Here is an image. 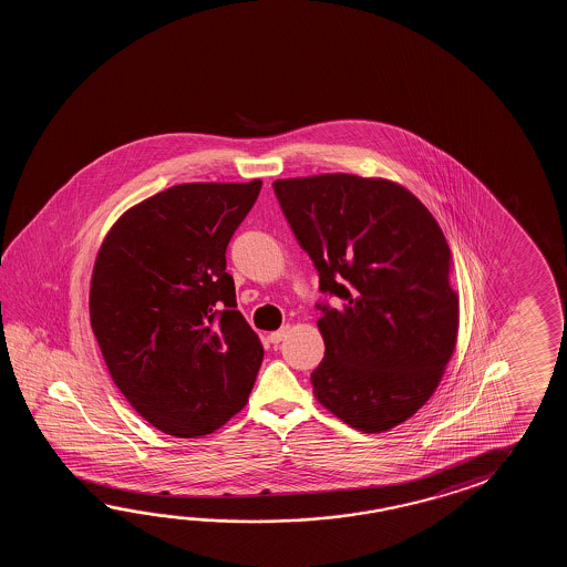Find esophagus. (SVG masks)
Listing matches in <instances>:
<instances>
[{"label": "esophagus", "mask_w": 567, "mask_h": 567, "mask_svg": "<svg viewBox=\"0 0 567 567\" xmlns=\"http://www.w3.org/2000/svg\"><path fill=\"white\" fill-rule=\"evenodd\" d=\"M288 332L289 326H281L279 330H276V332H271V334H269V342H271V344H279L284 338L288 337Z\"/></svg>", "instance_id": "esophagus-1"}]
</instances>
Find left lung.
Instances as JSON below:
<instances>
[{"instance_id":"obj_1","label":"left lung","mask_w":567,"mask_h":567,"mask_svg":"<svg viewBox=\"0 0 567 567\" xmlns=\"http://www.w3.org/2000/svg\"><path fill=\"white\" fill-rule=\"evenodd\" d=\"M296 241L326 298V354L313 395L350 427L374 434L432 398L458 337L450 247L432 213L403 186L352 174L274 182Z\"/></svg>"}]
</instances>
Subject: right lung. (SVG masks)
Here are the masks:
<instances>
[{
    "label": "right lung",
    "mask_w": 567,
    "mask_h": 567,
    "mask_svg": "<svg viewBox=\"0 0 567 567\" xmlns=\"http://www.w3.org/2000/svg\"><path fill=\"white\" fill-rule=\"evenodd\" d=\"M261 181L178 184L109 230L91 279V326L111 379L164 434L215 432L243 410L264 347L237 308L227 247Z\"/></svg>",
    "instance_id": "1"
}]
</instances>
